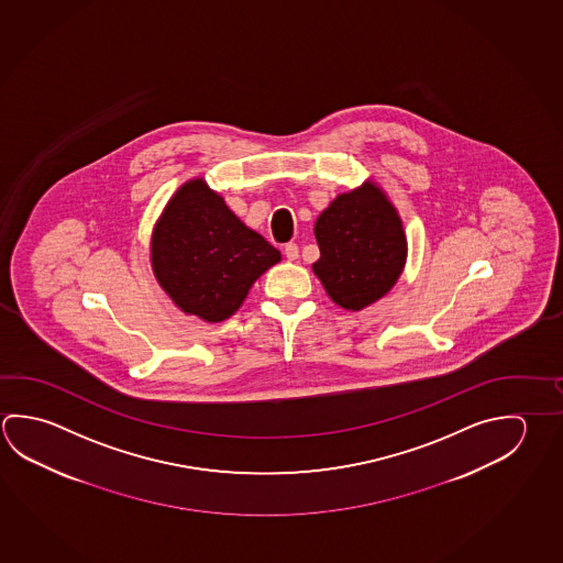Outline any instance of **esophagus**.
I'll return each instance as SVG.
<instances>
[{"label":"esophagus","instance_id":"1","mask_svg":"<svg viewBox=\"0 0 563 563\" xmlns=\"http://www.w3.org/2000/svg\"><path fill=\"white\" fill-rule=\"evenodd\" d=\"M285 255L288 261H296L298 258V247H296L295 243L285 245Z\"/></svg>","mask_w":563,"mask_h":563}]
</instances>
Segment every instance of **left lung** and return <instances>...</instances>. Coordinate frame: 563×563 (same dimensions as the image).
I'll return each instance as SVG.
<instances>
[{"mask_svg": "<svg viewBox=\"0 0 563 563\" xmlns=\"http://www.w3.org/2000/svg\"><path fill=\"white\" fill-rule=\"evenodd\" d=\"M312 265L332 302L360 312L384 298L404 273L407 235L399 211L377 181L338 194L314 225Z\"/></svg>", "mask_w": 563, "mask_h": 563, "instance_id": "left-lung-1", "label": "left lung"}]
</instances>
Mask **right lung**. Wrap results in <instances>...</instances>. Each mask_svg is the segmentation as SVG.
I'll list each match as a JSON object with an SVG mask.
<instances>
[{
	"mask_svg": "<svg viewBox=\"0 0 563 563\" xmlns=\"http://www.w3.org/2000/svg\"><path fill=\"white\" fill-rule=\"evenodd\" d=\"M280 251L247 228L203 178L188 179L162 209L150 239L154 277L184 314L223 322Z\"/></svg>",
	"mask_w": 563,
	"mask_h": 563,
	"instance_id": "obj_1",
	"label": "right lung"
}]
</instances>
